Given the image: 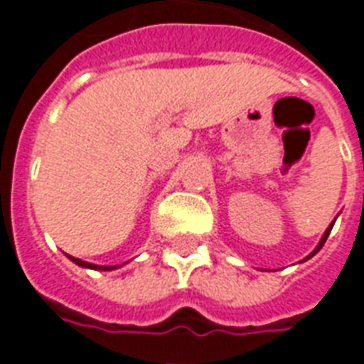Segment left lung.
I'll return each instance as SVG.
<instances>
[{
	"instance_id": "left-lung-1",
	"label": "left lung",
	"mask_w": 364,
	"mask_h": 364,
	"mask_svg": "<svg viewBox=\"0 0 364 364\" xmlns=\"http://www.w3.org/2000/svg\"><path fill=\"white\" fill-rule=\"evenodd\" d=\"M331 228H333V224H331V226H329V228L326 230V232H323V236H321V240H320V244H318V247H316V250H314V252L310 253V255H308V257H306V259H310V257H312V255H316V253L320 252V250H321V245L326 244V240H328V236H329V232H331Z\"/></svg>"
}]
</instances>
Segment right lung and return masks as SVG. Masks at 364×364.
Segmentation results:
<instances>
[{
    "label": "right lung",
    "instance_id": "add662e5",
    "mask_svg": "<svg viewBox=\"0 0 364 364\" xmlns=\"http://www.w3.org/2000/svg\"><path fill=\"white\" fill-rule=\"evenodd\" d=\"M70 259L74 261L75 265H80V267H87V269H101V271H112V269H117V267H99V265H93V263H87V261H82V259H77V257H72V255H68Z\"/></svg>",
    "mask_w": 364,
    "mask_h": 364
}]
</instances>
